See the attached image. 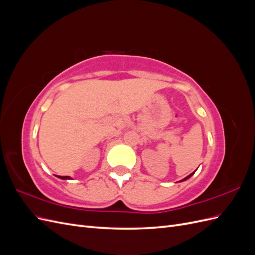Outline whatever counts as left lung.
<instances>
[{
	"instance_id": "1",
	"label": "left lung",
	"mask_w": 255,
	"mask_h": 255,
	"mask_svg": "<svg viewBox=\"0 0 255 255\" xmlns=\"http://www.w3.org/2000/svg\"><path fill=\"white\" fill-rule=\"evenodd\" d=\"M194 173H195V172H192V173H190V174H189L188 176H186V177H185V179H183L182 181H186V180H187V179H189V177H190V176H191L192 174H194ZM182 181H181V182H182Z\"/></svg>"
}]
</instances>
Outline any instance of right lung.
Wrapping results in <instances>:
<instances>
[{"label":"right lung","instance_id":"obj_1","mask_svg":"<svg viewBox=\"0 0 255 255\" xmlns=\"http://www.w3.org/2000/svg\"><path fill=\"white\" fill-rule=\"evenodd\" d=\"M57 177H59V179H63V180H69L70 179V176H57Z\"/></svg>","mask_w":255,"mask_h":255}]
</instances>
